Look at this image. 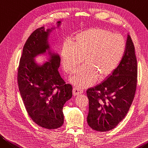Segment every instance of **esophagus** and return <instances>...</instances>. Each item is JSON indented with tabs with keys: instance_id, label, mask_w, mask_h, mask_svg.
Wrapping results in <instances>:
<instances>
[{
	"instance_id": "esophagus-1",
	"label": "esophagus",
	"mask_w": 148,
	"mask_h": 148,
	"mask_svg": "<svg viewBox=\"0 0 148 148\" xmlns=\"http://www.w3.org/2000/svg\"><path fill=\"white\" fill-rule=\"evenodd\" d=\"M83 92V90H81V89L78 88H73V94L74 96L79 95V94H81Z\"/></svg>"
}]
</instances>
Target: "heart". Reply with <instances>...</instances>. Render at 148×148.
<instances>
[{
    "label": "heart",
    "instance_id": "heart-1",
    "mask_svg": "<svg viewBox=\"0 0 148 148\" xmlns=\"http://www.w3.org/2000/svg\"><path fill=\"white\" fill-rule=\"evenodd\" d=\"M125 50L121 36L103 29L92 28L64 45L61 63L64 71L72 74L83 62L71 79L74 85L83 88L90 86L95 77L100 80L110 75L121 61Z\"/></svg>",
    "mask_w": 148,
    "mask_h": 148
}]
</instances>
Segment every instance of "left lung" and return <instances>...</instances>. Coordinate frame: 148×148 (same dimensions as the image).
<instances>
[{"label": "left lung", "instance_id": "1", "mask_svg": "<svg viewBox=\"0 0 148 148\" xmlns=\"http://www.w3.org/2000/svg\"><path fill=\"white\" fill-rule=\"evenodd\" d=\"M137 83V60L131 38L127 37L120 64L100 84L88 88L87 123L93 130L106 132L125 118L134 98Z\"/></svg>", "mask_w": 148, "mask_h": 148}]
</instances>
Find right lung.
<instances>
[{
	"label": "right lung",
	"mask_w": 148,
	"mask_h": 148,
	"mask_svg": "<svg viewBox=\"0 0 148 148\" xmlns=\"http://www.w3.org/2000/svg\"><path fill=\"white\" fill-rule=\"evenodd\" d=\"M60 23L58 21L57 27ZM53 29L42 27L29 36L18 73L19 90L29 115L36 124L47 129H58L64 124L63 108L72 97L71 85L65 84L58 71L60 56L48 44ZM38 56H45L47 61L37 63Z\"/></svg>",
	"instance_id": "1"
}]
</instances>
